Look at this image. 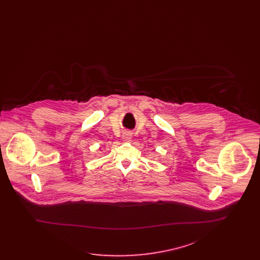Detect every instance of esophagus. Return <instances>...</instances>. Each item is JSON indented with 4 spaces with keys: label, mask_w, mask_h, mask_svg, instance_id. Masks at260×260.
Listing matches in <instances>:
<instances>
[{
    "label": "esophagus",
    "mask_w": 260,
    "mask_h": 260,
    "mask_svg": "<svg viewBox=\"0 0 260 260\" xmlns=\"http://www.w3.org/2000/svg\"><path fill=\"white\" fill-rule=\"evenodd\" d=\"M132 136H133V134L129 131H125L124 134H123V138L125 139V140H128V139L132 138Z\"/></svg>",
    "instance_id": "1"
}]
</instances>
